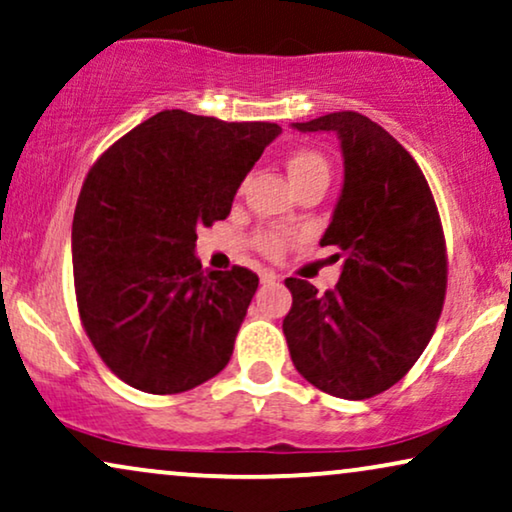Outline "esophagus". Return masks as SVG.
<instances>
[{
    "label": "esophagus",
    "instance_id": "1",
    "mask_svg": "<svg viewBox=\"0 0 512 512\" xmlns=\"http://www.w3.org/2000/svg\"><path fill=\"white\" fill-rule=\"evenodd\" d=\"M260 281L262 283H276L278 281V274L274 269H262L260 271Z\"/></svg>",
    "mask_w": 512,
    "mask_h": 512
}]
</instances>
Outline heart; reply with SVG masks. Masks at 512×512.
<instances>
[{"label": "heart", "instance_id": "1", "mask_svg": "<svg viewBox=\"0 0 512 512\" xmlns=\"http://www.w3.org/2000/svg\"><path fill=\"white\" fill-rule=\"evenodd\" d=\"M285 166H288L290 182L295 185V189L313 180H330V166H327L325 156L313 152V149H297V152H292L288 161H285ZM295 238L297 236L292 231L262 229L255 234V245L262 252H267V255H281Z\"/></svg>", "mask_w": 512, "mask_h": 512}]
</instances>
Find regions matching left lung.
<instances>
[{"instance_id":"1","label":"left lung","mask_w":512,"mask_h":512,"mask_svg":"<svg viewBox=\"0 0 512 512\" xmlns=\"http://www.w3.org/2000/svg\"><path fill=\"white\" fill-rule=\"evenodd\" d=\"M292 128L339 138L344 185L320 245H337L344 264L325 295L285 281L283 335L309 384L365 400L410 372L438 325L447 288L440 215L417 161L372 119L332 112Z\"/></svg>"}]
</instances>
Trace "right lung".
Segmentation results:
<instances>
[{
    "label": "right lung",
    "mask_w": 512,
    "mask_h": 512,
    "mask_svg": "<svg viewBox=\"0 0 512 512\" xmlns=\"http://www.w3.org/2000/svg\"><path fill=\"white\" fill-rule=\"evenodd\" d=\"M278 133L166 109L88 170L72 222L74 290L88 339L128 386L182 393L227 367L260 278L203 271L196 229L227 220Z\"/></svg>",
    "instance_id": "add662e5"
}]
</instances>
